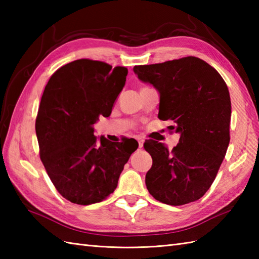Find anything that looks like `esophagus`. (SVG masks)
<instances>
[{"mask_svg": "<svg viewBox=\"0 0 259 259\" xmlns=\"http://www.w3.org/2000/svg\"><path fill=\"white\" fill-rule=\"evenodd\" d=\"M138 144H139V148H142V147H144V140L139 139V140H138Z\"/></svg>", "mask_w": 259, "mask_h": 259, "instance_id": "obj_1", "label": "esophagus"}]
</instances>
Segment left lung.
<instances>
[{"label":"left lung","instance_id":"8db88e82","mask_svg":"<svg viewBox=\"0 0 259 259\" xmlns=\"http://www.w3.org/2000/svg\"><path fill=\"white\" fill-rule=\"evenodd\" d=\"M139 80L160 95L158 117L172 120L179 144L144 145L152 158L146 175L148 191L171 206L196 201L216 178L229 145L232 103L226 82L203 60L186 57L163 63L136 65Z\"/></svg>","mask_w":259,"mask_h":259}]
</instances>
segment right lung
Instances as JSON below:
<instances>
[{
    "label": "right lung",
    "mask_w": 259,
    "mask_h": 259,
    "mask_svg": "<svg viewBox=\"0 0 259 259\" xmlns=\"http://www.w3.org/2000/svg\"><path fill=\"white\" fill-rule=\"evenodd\" d=\"M128 69L89 59L54 72L35 120L40 158L60 195L76 205L100 202L112 194L138 142H100L93 135L99 115L108 117L123 89Z\"/></svg>",
    "instance_id": "right-lung-1"
}]
</instances>
